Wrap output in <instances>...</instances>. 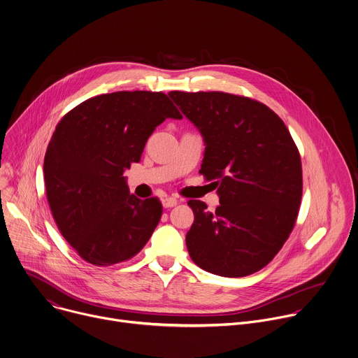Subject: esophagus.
Masks as SVG:
<instances>
[{
  "label": "esophagus",
  "mask_w": 358,
  "mask_h": 358,
  "mask_svg": "<svg viewBox=\"0 0 358 358\" xmlns=\"http://www.w3.org/2000/svg\"><path fill=\"white\" fill-rule=\"evenodd\" d=\"M162 203H163L164 208H173V206L177 205V198H174V196H166V198L162 201Z\"/></svg>",
  "instance_id": "esophagus-1"
}]
</instances>
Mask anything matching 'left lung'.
Returning a JSON list of instances; mask_svg holds the SVG:
<instances>
[{
    "instance_id": "1",
    "label": "left lung",
    "mask_w": 358,
    "mask_h": 358,
    "mask_svg": "<svg viewBox=\"0 0 358 358\" xmlns=\"http://www.w3.org/2000/svg\"><path fill=\"white\" fill-rule=\"evenodd\" d=\"M169 95L206 145L199 173L215 181L220 205L188 201L194 223L185 243L192 262L222 277L266 267L292 231L302 198V164L282 119L249 96L220 91ZM213 182V184H215Z\"/></svg>"
}]
</instances>
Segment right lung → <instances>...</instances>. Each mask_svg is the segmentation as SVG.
<instances>
[{"label": "right lung", "instance_id": "add662e5", "mask_svg": "<svg viewBox=\"0 0 358 358\" xmlns=\"http://www.w3.org/2000/svg\"><path fill=\"white\" fill-rule=\"evenodd\" d=\"M167 117L182 116L164 92L117 91L81 102L57 124L43 163L46 196L60 233L90 264L132 259L155 231L162 202L131 194L124 171Z\"/></svg>", "mask_w": 358, "mask_h": 358}]
</instances>
